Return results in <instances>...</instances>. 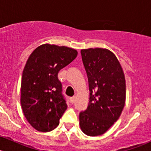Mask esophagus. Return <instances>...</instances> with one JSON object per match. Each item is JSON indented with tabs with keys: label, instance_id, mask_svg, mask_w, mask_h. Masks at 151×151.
<instances>
[{
	"label": "esophagus",
	"instance_id": "obj_1",
	"mask_svg": "<svg viewBox=\"0 0 151 151\" xmlns=\"http://www.w3.org/2000/svg\"><path fill=\"white\" fill-rule=\"evenodd\" d=\"M70 100L71 104H74V101H75V100H76V97L75 96H72V97H70Z\"/></svg>",
	"mask_w": 151,
	"mask_h": 151
}]
</instances>
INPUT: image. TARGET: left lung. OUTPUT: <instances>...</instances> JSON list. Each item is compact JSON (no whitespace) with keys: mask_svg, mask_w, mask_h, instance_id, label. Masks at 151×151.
Returning a JSON list of instances; mask_svg holds the SVG:
<instances>
[{"mask_svg":"<svg viewBox=\"0 0 151 151\" xmlns=\"http://www.w3.org/2000/svg\"><path fill=\"white\" fill-rule=\"evenodd\" d=\"M87 74L89 102L79 113L81 131L89 136L104 134L121 116L126 101V81L115 55L107 49L81 50Z\"/></svg>","mask_w":151,"mask_h":151,"instance_id":"obj_1","label":"left lung"}]
</instances>
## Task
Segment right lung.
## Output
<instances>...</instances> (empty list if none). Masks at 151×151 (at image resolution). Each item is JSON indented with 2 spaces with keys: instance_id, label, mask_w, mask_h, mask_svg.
I'll return each mask as SVG.
<instances>
[{
  "instance_id": "1",
  "label": "right lung",
  "mask_w": 151,
  "mask_h": 151,
  "mask_svg": "<svg viewBox=\"0 0 151 151\" xmlns=\"http://www.w3.org/2000/svg\"><path fill=\"white\" fill-rule=\"evenodd\" d=\"M77 55L72 48L44 44L29 57L22 72L20 104L26 119L37 131L49 132L60 124L67 105L58 73Z\"/></svg>"
}]
</instances>
